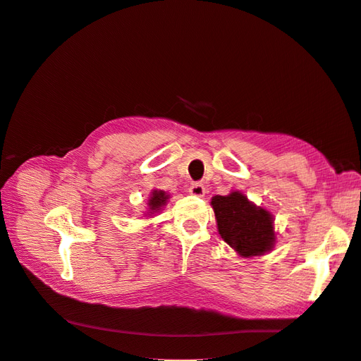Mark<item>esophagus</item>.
Returning a JSON list of instances; mask_svg holds the SVG:
<instances>
[{
    "instance_id": "esophagus-1",
    "label": "esophagus",
    "mask_w": 361,
    "mask_h": 361,
    "mask_svg": "<svg viewBox=\"0 0 361 361\" xmlns=\"http://www.w3.org/2000/svg\"><path fill=\"white\" fill-rule=\"evenodd\" d=\"M189 192L192 193V195H195V197H202L206 193V188L202 186L201 183H193L192 186H190V189H189Z\"/></svg>"
}]
</instances>
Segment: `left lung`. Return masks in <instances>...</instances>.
Instances as JSON below:
<instances>
[{
    "instance_id": "8db88e82",
    "label": "left lung",
    "mask_w": 361,
    "mask_h": 361,
    "mask_svg": "<svg viewBox=\"0 0 361 361\" xmlns=\"http://www.w3.org/2000/svg\"><path fill=\"white\" fill-rule=\"evenodd\" d=\"M221 238L241 256L264 255L273 248V218L262 207H256L245 195L232 192L230 195L212 198Z\"/></svg>"
}]
</instances>
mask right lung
<instances>
[{"label": "right lung", "instance_id": "obj_1", "mask_svg": "<svg viewBox=\"0 0 361 361\" xmlns=\"http://www.w3.org/2000/svg\"><path fill=\"white\" fill-rule=\"evenodd\" d=\"M168 198H169V197L166 195V193H164L163 190H154V192L151 193L149 201H147V204H149V209H151L152 212L160 210V207L164 206V202L168 201Z\"/></svg>", "mask_w": 361, "mask_h": 361}]
</instances>
